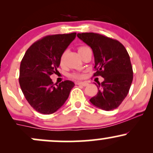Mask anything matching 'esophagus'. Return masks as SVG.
<instances>
[{"mask_svg":"<svg viewBox=\"0 0 153 153\" xmlns=\"http://www.w3.org/2000/svg\"><path fill=\"white\" fill-rule=\"evenodd\" d=\"M76 83L79 85H82V86H84V87L87 86V85H88V82H77Z\"/></svg>","mask_w":153,"mask_h":153,"instance_id":"esophagus-1","label":"esophagus"}]
</instances>
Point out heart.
<instances>
[{
    "label": "heart",
    "mask_w": 153,
    "mask_h": 153,
    "mask_svg": "<svg viewBox=\"0 0 153 153\" xmlns=\"http://www.w3.org/2000/svg\"><path fill=\"white\" fill-rule=\"evenodd\" d=\"M83 47H79L78 50H80V49L83 48ZM71 78H76V79H79V78H81L82 77V75L80 74V73H73V74L71 75Z\"/></svg>",
    "instance_id": "1"
}]
</instances>
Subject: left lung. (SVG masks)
<instances>
[{
	"instance_id": "left-lung-1",
	"label": "left lung",
	"mask_w": 153,
	"mask_h": 153,
	"mask_svg": "<svg viewBox=\"0 0 153 153\" xmlns=\"http://www.w3.org/2000/svg\"><path fill=\"white\" fill-rule=\"evenodd\" d=\"M78 37L87 44L94 52L96 72L94 76L104 80L98 82L97 94L91 103L105 111L119 107L129 93L133 80L130 57L122 43L97 33H81Z\"/></svg>"
}]
</instances>
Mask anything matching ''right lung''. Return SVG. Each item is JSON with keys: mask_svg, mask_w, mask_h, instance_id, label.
<instances>
[{"mask_svg": "<svg viewBox=\"0 0 153 153\" xmlns=\"http://www.w3.org/2000/svg\"><path fill=\"white\" fill-rule=\"evenodd\" d=\"M76 33L48 35L26 50L20 65L19 84L26 99L36 111L51 114L64 104L74 82L65 80L54 85L50 75L57 72L63 52Z\"/></svg>", "mask_w": 153, "mask_h": 153, "instance_id": "add662e5", "label": "right lung"}]
</instances>
